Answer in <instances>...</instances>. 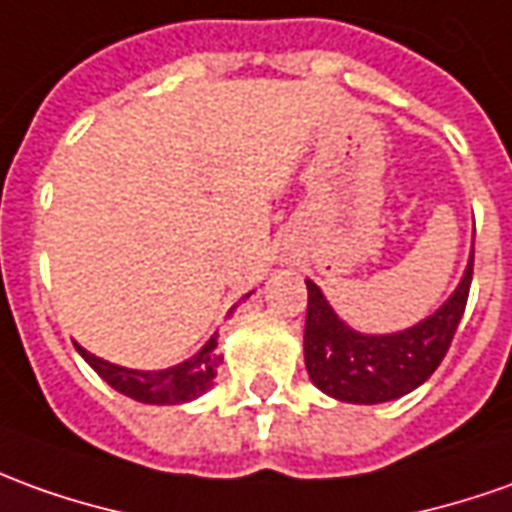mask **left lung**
I'll return each mask as SVG.
<instances>
[{
    "label": "left lung",
    "instance_id": "left-lung-1",
    "mask_svg": "<svg viewBox=\"0 0 512 512\" xmlns=\"http://www.w3.org/2000/svg\"><path fill=\"white\" fill-rule=\"evenodd\" d=\"M474 276V250L457 290L438 312L396 334H362L345 326L320 292L306 281V329L303 359L309 379L326 396L348 404H382L407 396L424 384L446 357L465 312Z\"/></svg>",
    "mask_w": 512,
    "mask_h": 512
}]
</instances>
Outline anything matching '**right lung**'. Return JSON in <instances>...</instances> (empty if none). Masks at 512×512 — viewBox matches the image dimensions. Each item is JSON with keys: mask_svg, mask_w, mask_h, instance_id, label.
<instances>
[{"mask_svg": "<svg viewBox=\"0 0 512 512\" xmlns=\"http://www.w3.org/2000/svg\"><path fill=\"white\" fill-rule=\"evenodd\" d=\"M74 348L114 390H119L122 396L136 398L142 404H183V401L203 396L214 384V376L222 362V357L217 354V334L197 351L195 357L164 370L122 368V365L88 354L83 345L74 343Z\"/></svg>", "mask_w": 512, "mask_h": 512, "instance_id": "1", "label": "right lung"}]
</instances>
